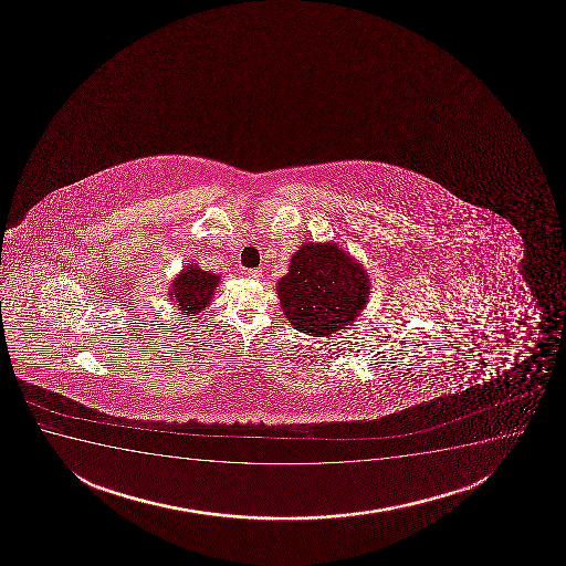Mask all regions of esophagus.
<instances>
[{
	"mask_svg": "<svg viewBox=\"0 0 566 566\" xmlns=\"http://www.w3.org/2000/svg\"><path fill=\"white\" fill-rule=\"evenodd\" d=\"M244 274H247L248 279H252V280L261 279L260 269H248V271H244Z\"/></svg>",
	"mask_w": 566,
	"mask_h": 566,
	"instance_id": "34e87169",
	"label": "esophagus"
}]
</instances>
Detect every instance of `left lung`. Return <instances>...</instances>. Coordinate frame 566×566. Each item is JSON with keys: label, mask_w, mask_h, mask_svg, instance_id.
I'll return each mask as SVG.
<instances>
[{"label": "left lung", "mask_w": 566, "mask_h": 566, "mask_svg": "<svg viewBox=\"0 0 566 566\" xmlns=\"http://www.w3.org/2000/svg\"><path fill=\"white\" fill-rule=\"evenodd\" d=\"M371 280L337 242H305L276 284L280 306L297 332L333 337L366 308Z\"/></svg>", "instance_id": "left-lung-1"}]
</instances>
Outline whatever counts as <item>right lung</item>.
I'll list each match as a JSON object with an SVG mask.
<instances>
[{"mask_svg": "<svg viewBox=\"0 0 566 566\" xmlns=\"http://www.w3.org/2000/svg\"><path fill=\"white\" fill-rule=\"evenodd\" d=\"M220 280V274L202 271L197 263H186L181 273L176 274V279L168 287V297L174 301V305L178 306L181 314H186L184 318H195L212 303Z\"/></svg>", "mask_w": 566, "mask_h": 566, "instance_id": "1", "label": "right lung"}]
</instances>
